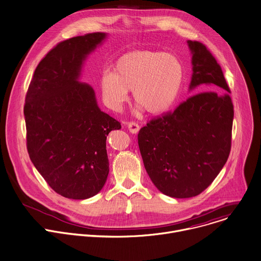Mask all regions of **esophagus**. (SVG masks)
Returning a JSON list of instances; mask_svg holds the SVG:
<instances>
[{"mask_svg": "<svg viewBox=\"0 0 261 261\" xmlns=\"http://www.w3.org/2000/svg\"><path fill=\"white\" fill-rule=\"evenodd\" d=\"M128 129H129V131L131 132V133H133V134H136V133H138V131H139V125L137 124V123H135V122H130V123H128Z\"/></svg>", "mask_w": 261, "mask_h": 261, "instance_id": "esophagus-1", "label": "esophagus"}]
</instances>
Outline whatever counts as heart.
<instances>
[{
    "mask_svg": "<svg viewBox=\"0 0 261 261\" xmlns=\"http://www.w3.org/2000/svg\"><path fill=\"white\" fill-rule=\"evenodd\" d=\"M185 81L180 59L156 50H136L122 55L113 71L100 79V90L106 105L119 110L133 89V99L147 114L160 115L176 101Z\"/></svg>",
    "mask_w": 261,
    "mask_h": 261,
    "instance_id": "1",
    "label": "heart"
}]
</instances>
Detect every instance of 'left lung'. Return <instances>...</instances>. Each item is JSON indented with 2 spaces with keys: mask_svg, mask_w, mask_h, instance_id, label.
<instances>
[{
  "mask_svg": "<svg viewBox=\"0 0 261 261\" xmlns=\"http://www.w3.org/2000/svg\"><path fill=\"white\" fill-rule=\"evenodd\" d=\"M193 74L189 97L173 113L151 120L138 133L147 174L171 198L200 195L225 165L231 146L233 106L222 69L200 42L188 41Z\"/></svg>",
  "mask_w": 261,
  "mask_h": 261,
  "instance_id": "obj_1",
  "label": "left lung"
}]
</instances>
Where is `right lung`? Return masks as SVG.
<instances>
[{
  "instance_id": "add662e5",
  "label": "right lung",
  "mask_w": 261,
  "mask_h": 261,
  "mask_svg": "<svg viewBox=\"0 0 261 261\" xmlns=\"http://www.w3.org/2000/svg\"><path fill=\"white\" fill-rule=\"evenodd\" d=\"M106 33L57 44L38 64L25 96L30 158L60 196L85 200L97 195L109 175L107 136L121 124L97 106L92 87L79 81L85 59Z\"/></svg>"
}]
</instances>
